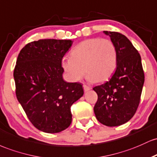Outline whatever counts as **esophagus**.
<instances>
[{
    "mask_svg": "<svg viewBox=\"0 0 157 157\" xmlns=\"http://www.w3.org/2000/svg\"><path fill=\"white\" fill-rule=\"evenodd\" d=\"M83 88H84V92H87V91L90 90L91 89V87H89V86L86 85V84H84V85H83Z\"/></svg>",
    "mask_w": 157,
    "mask_h": 157,
    "instance_id": "esophagus-1",
    "label": "esophagus"
}]
</instances>
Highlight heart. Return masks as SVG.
Instances as JSON below:
<instances>
[{
  "instance_id": "b5f03b06",
  "label": "heart",
  "mask_w": 157,
  "mask_h": 157,
  "mask_svg": "<svg viewBox=\"0 0 157 157\" xmlns=\"http://www.w3.org/2000/svg\"><path fill=\"white\" fill-rule=\"evenodd\" d=\"M117 59V47L111 40L94 38L74 47L70 58L62 59L61 66L71 82H78L86 73L90 82H102L113 73Z\"/></svg>"
}]
</instances>
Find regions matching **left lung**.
Listing matches in <instances>:
<instances>
[{"instance_id": "left-lung-1", "label": "left lung", "mask_w": 157, "mask_h": 157, "mask_svg": "<svg viewBox=\"0 0 157 157\" xmlns=\"http://www.w3.org/2000/svg\"><path fill=\"white\" fill-rule=\"evenodd\" d=\"M117 49V69L108 82L93 87L98 95L96 119L106 126L124 124L134 116L145 82L141 56L129 39L117 32L104 31Z\"/></svg>"}]
</instances>
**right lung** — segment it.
I'll list each match as a JSON object with an SVG mask.
<instances>
[{
    "label": "right lung",
    "mask_w": 157,
    "mask_h": 157,
    "mask_svg": "<svg viewBox=\"0 0 157 157\" xmlns=\"http://www.w3.org/2000/svg\"><path fill=\"white\" fill-rule=\"evenodd\" d=\"M70 40L40 39L24 46L14 69L16 97L37 129L59 133L72 121L70 107L83 96L82 84L62 78L61 60Z\"/></svg>",
    "instance_id": "add662e5"
}]
</instances>
